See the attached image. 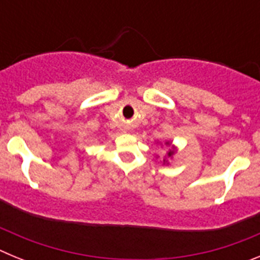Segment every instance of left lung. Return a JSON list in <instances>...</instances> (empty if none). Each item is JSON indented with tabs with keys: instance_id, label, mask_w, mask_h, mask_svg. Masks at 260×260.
I'll list each match as a JSON object with an SVG mask.
<instances>
[{
	"instance_id": "obj_1",
	"label": "left lung",
	"mask_w": 260,
	"mask_h": 260,
	"mask_svg": "<svg viewBox=\"0 0 260 260\" xmlns=\"http://www.w3.org/2000/svg\"><path fill=\"white\" fill-rule=\"evenodd\" d=\"M171 142L168 141V142H165V146H171ZM174 153H176V147L174 146H172V148L169 151H168L167 152V156H165L164 158H162V164H169V162H168V158L167 157H173V155Z\"/></svg>"
}]
</instances>
